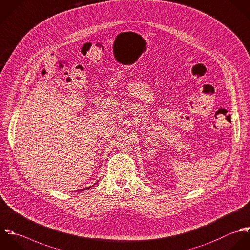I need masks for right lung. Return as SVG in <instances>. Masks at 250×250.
<instances>
[{"mask_svg":"<svg viewBox=\"0 0 250 250\" xmlns=\"http://www.w3.org/2000/svg\"><path fill=\"white\" fill-rule=\"evenodd\" d=\"M90 187H92V186H90ZM90 187H89V188H90ZM89 188H86V189H89Z\"/></svg>","mask_w":250,"mask_h":250,"instance_id":"right-lung-1","label":"right lung"}]
</instances>
